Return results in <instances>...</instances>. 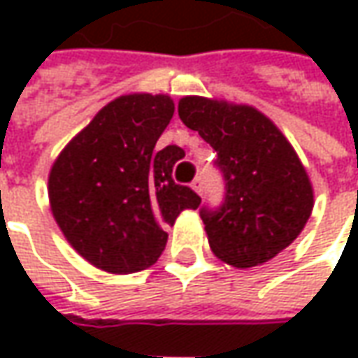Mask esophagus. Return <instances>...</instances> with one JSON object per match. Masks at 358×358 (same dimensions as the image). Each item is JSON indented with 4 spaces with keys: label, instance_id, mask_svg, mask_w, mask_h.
Wrapping results in <instances>:
<instances>
[{
    "label": "esophagus",
    "instance_id": "obj_1",
    "mask_svg": "<svg viewBox=\"0 0 358 358\" xmlns=\"http://www.w3.org/2000/svg\"><path fill=\"white\" fill-rule=\"evenodd\" d=\"M203 185H205V183H203V177H195L193 183H191V187H193L199 195H203Z\"/></svg>",
    "mask_w": 358,
    "mask_h": 358
}]
</instances>
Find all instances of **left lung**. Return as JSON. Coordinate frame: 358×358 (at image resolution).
Returning a JSON list of instances; mask_svg holds the SVG:
<instances>
[{"mask_svg": "<svg viewBox=\"0 0 358 358\" xmlns=\"http://www.w3.org/2000/svg\"><path fill=\"white\" fill-rule=\"evenodd\" d=\"M179 117L217 151L225 193L201 219L213 253L239 268L267 263L289 247L313 211V189L295 149L247 105L183 97Z\"/></svg>", "mask_w": 358, "mask_h": 358, "instance_id": "left-lung-1", "label": "left lung"}]
</instances>
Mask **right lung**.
I'll return each mask as SVG.
<instances>
[{
	"label": "right lung",
	"instance_id": "right-lung-1",
	"mask_svg": "<svg viewBox=\"0 0 358 358\" xmlns=\"http://www.w3.org/2000/svg\"><path fill=\"white\" fill-rule=\"evenodd\" d=\"M175 105L167 95H123L71 139L49 173L51 211L77 253L107 273L157 261L167 225L201 197L173 181L183 149L153 151Z\"/></svg>",
	"mask_w": 358,
	"mask_h": 358
}]
</instances>
